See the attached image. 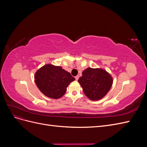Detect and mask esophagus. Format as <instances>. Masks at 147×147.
<instances>
[{"mask_svg":"<svg viewBox=\"0 0 147 147\" xmlns=\"http://www.w3.org/2000/svg\"><path fill=\"white\" fill-rule=\"evenodd\" d=\"M75 78V80H78V78H79V76H78V75H77V76H76Z\"/></svg>","mask_w":147,"mask_h":147,"instance_id":"obj_1","label":"esophagus"}]
</instances>
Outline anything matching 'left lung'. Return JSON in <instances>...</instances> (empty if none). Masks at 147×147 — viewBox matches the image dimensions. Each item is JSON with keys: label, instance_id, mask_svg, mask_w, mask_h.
Segmentation results:
<instances>
[{"label": "left lung", "instance_id": "left-lung-1", "mask_svg": "<svg viewBox=\"0 0 147 147\" xmlns=\"http://www.w3.org/2000/svg\"><path fill=\"white\" fill-rule=\"evenodd\" d=\"M78 82L89 99L97 100L107 94L112 87L113 78L104 69L89 67L83 70Z\"/></svg>", "mask_w": 147, "mask_h": 147}]
</instances>
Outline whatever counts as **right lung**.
<instances>
[{"label":"right lung","mask_w":147,"mask_h":147,"mask_svg":"<svg viewBox=\"0 0 147 147\" xmlns=\"http://www.w3.org/2000/svg\"><path fill=\"white\" fill-rule=\"evenodd\" d=\"M37 86L43 94L52 99H59L66 92L75 78L61 67L47 64L39 69L34 75Z\"/></svg>","instance_id":"1"}]
</instances>
